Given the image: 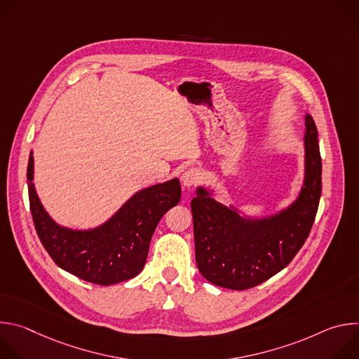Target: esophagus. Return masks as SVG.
Returning <instances> with one entry per match:
<instances>
[{
    "instance_id": "34e87169",
    "label": "esophagus",
    "mask_w": 359,
    "mask_h": 359,
    "mask_svg": "<svg viewBox=\"0 0 359 359\" xmlns=\"http://www.w3.org/2000/svg\"><path fill=\"white\" fill-rule=\"evenodd\" d=\"M182 182L186 187H196L203 182V173H201V170H198L196 168H191V169L184 172V175L182 177Z\"/></svg>"
}]
</instances>
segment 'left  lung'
Returning a JSON list of instances; mask_svg holds the SVG:
<instances>
[{
	"instance_id": "8db88e82",
	"label": "left lung",
	"mask_w": 359,
	"mask_h": 359,
	"mask_svg": "<svg viewBox=\"0 0 359 359\" xmlns=\"http://www.w3.org/2000/svg\"><path fill=\"white\" fill-rule=\"evenodd\" d=\"M305 128V184L281 215L244 222L204 189L193 197L196 263L212 284L230 290L259 285L287 267L309 238L323 190V163L317 128L309 115Z\"/></svg>"
}]
</instances>
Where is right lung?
I'll list each match as a JSON object with an SVG mask.
<instances>
[{"instance_id": "obj_1", "label": "right lung", "mask_w": 359, "mask_h": 359, "mask_svg": "<svg viewBox=\"0 0 359 359\" xmlns=\"http://www.w3.org/2000/svg\"><path fill=\"white\" fill-rule=\"evenodd\" d=\"M32 169L34 159L29 156V209L43 248L58 267L99 285L126 281L143 270L153 231L182 194L177 179L151 186L136 193L102 227L71 231L57 226L42 209L32 186Z\"/></svg>"}]
</instances>
